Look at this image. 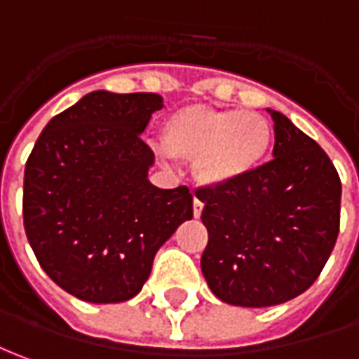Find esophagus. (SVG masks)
Listing matches in <instances>:
<instances>
[{
  "mask_svg": "<svg viewBox=\"0 0 359 359\" xmlns=\"http://www.w3.org/2000/svg\"><path fill=\"white\" fill-rule=\"evenodd\" d=\"M201 212H203V203H201L199 199H195L194 201V217L195 219H199V217H201Z\"/></svg>",
  "mask_w": 359,
  "mask_h": 359,
  "instance_id": "obj_1",
  "label": "esophagus"
}]
</instances>
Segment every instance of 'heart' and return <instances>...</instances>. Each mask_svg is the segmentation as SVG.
Returning a JSON list of instances; mask_svg holds the SVG:
<instances>
[{"instance_id": "1", "label": "heart", "mask_w": 359, "mask_h": 359, "mask_svg": "<svg viewBox=\"0 0 359 359\" xmlns=\"http://www.w3.org/2000/svg\"><path fill=\"white\" fill-rule=\"evenodd\" d=\"M164 147L174 158L195 162V175L207 187L246 182L268 158L273 133L254 111L191 105L164 123Z\"/></svg>"}]
</instances>
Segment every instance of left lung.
I'll list each match as a JSON object with an SVG mask.
<instances>
[{"label":"left lung","mask_w":359,"mask_h":359,"mask_svg":"<svg viewBox=\"0 0 359 359\" xmlns=\"http://www.w3.org/2000/svg\"><path fill=\"white\" fill-rule=\"evenodd\" d=\"M268 111L273 160L242 184L197 189L209 232L201 271L212 293L236 307H271L305 293L340 229L334 164L285 115Z\"/></svg>","instance_id":"obj_1"}]
</instances>
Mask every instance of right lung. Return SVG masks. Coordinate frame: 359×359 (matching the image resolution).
Returning <instances> with one entry per match:
<instances>
[{"label":"right lung","instance_id":"obj_1","mask_svg":"<svg viewBox=\"0 0 359 359\" xmlns=\"http://www.w3.org/2000/svg\"><path fill=\"white\" fill-rule=\"evenodd\" d=\"M158 93L91 91L52 117L27 165L23 222L46 276L88 303H123L156 252L194 217L185 185L148 182L154 152L140 138Z\"/></svg>","mask_w":359,"mask_h":359}]
</instances>
